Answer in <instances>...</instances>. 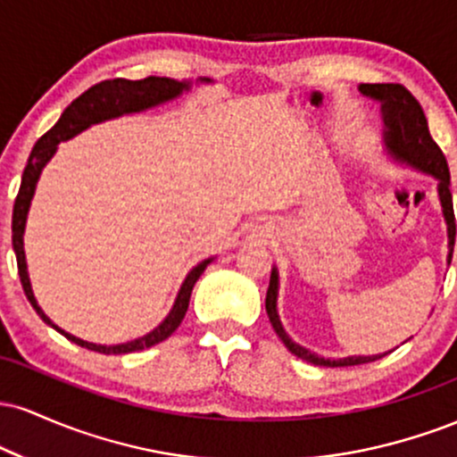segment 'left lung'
Instances as JSON below:
<instances>
[{
    "label": "left lung",
    "mask_w": 457,
    "mask_h": 457,
    "mask_svg": "<svg viewBox=\"0 0 457 457\" xmlns=\"http://www.w3.org/2000/svg\"><path fill=\"white\" fill-rule=\"evenodd\" d=\"M365 96L376 98L382 103V115H385V141L386 148L395 159H400L408 165L417 167V170L426 171L438 178V195L440 204H443L445 219L449 225V264L451 255H453V245H455V214H453V199H451L449 191V165L445 159L443 150L438 148L436 141L432 139L428 129L426 113H423L421 104L417 98L412 96V92L408 87H403L402 83H363L359 87ZM277 286H279V277L277 270L272 269L270 272V286L266 292V313L275 328V333L279 335V339L286 344V348L292 354H296L298 359L307 361V363L322 365V367H350V365H363L371 363V361H378L385 354H374V356H345V359H324L318 356L312 350L303 348L292 342L287 337V333L281 327V320L277 316Z\"/></svg>",
    "instance_id": "8db88e82"
}]
</instances>
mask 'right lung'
<instances>
[{
	"label": "right lung",
	"instance_id": "right-lung-1",
	"mask_svg": "<svg viewBox=\"0 0 457 457\" xmlns=\"http://www.w3.org/2000/svg\"><path fill=\"white\" fill-rule=\"evenodd\" d=\"M182 90H188L187 81H174V79L167 77H145L137 79V81H130V79H107V81L96 83L90 90H86L81 96L75 98L62 113V118L54 124V129H49L46 133L36 141V145L31 148V154L28 159V165L23 170V178H21V187L17 193V199H14L12 208V246L14 253H17V266H19V277L21 283H23V292L31 303V307L36 309L40 318L45 320L46 324H51L57 333L64 335L66 339L75 342L81 348L94 350V353L101 354H127V353H137V350L150 348V345L165 342L174 330L180 327L182 318H185L188 309V298H191L193 286L199 279L204 269L211 264V260H204L202 264H197L195 269L187 275L185 283H182L180 292H178V298L171 307L170 316H167L162 322L156 327L152 333L144 335V337L133 339V342L118 344V345H101V344H90L83 342V339L75 337V335L66 333L60 327H55L49 318L45 316L43 309L36 303L34 292H31L29 277H28V264H25V251H23V232H25V219H28L29 202L34 197L36 182H38L40 171L46 165V161L54 156L60 141H66L75 137L77 133L86 130L90 124L103 122V120L118 118L122 113H135L144 112V109L154 107V104H161L165 101H171V98L180 96Z\"/></svg>",
	"mask_w": 457,
	"mask_h": 457
}]
</instances>
